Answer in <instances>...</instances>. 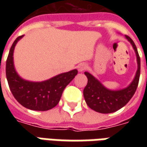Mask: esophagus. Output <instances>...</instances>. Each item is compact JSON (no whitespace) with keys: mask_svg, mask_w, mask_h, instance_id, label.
I'll use <instances>...</instances> for the list:
<instances>
[{"mask_svg":"<svg viewBox=\"0 0 147 147\" xmlns=\"http://www.w3.org/2000/svg\"><path fill=\"white\" fill-rule=\"evenodd\" d=\"M86 64H84V63H82V64H79V66H78V70L79 71H85L86 69Z\"/></svg>","mask_w":147,"mask_h":147,"instance_id":"obj_1","label":"esophagus"}]
</instances>
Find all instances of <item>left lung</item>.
I'll list each match as a JSON object with an SVG mask.
<instances>
[{
	"instance_id": "obj_1",
	"label": "left lung",
	"mask_w": 147,
	"mask_h": 147,
	"mask_svg": "<svg viewBox=\"0 0 147 147\" xmlns=\"http://www.w3.org/2000/svg\"><path fill=\"white\" fill-rule=\"evenodd\" d=\"M125 38L135 49L138 64V69L135 79L129 86L119 90H111L103 86L91 74L87 71L84 72L88 80L86 87L83 90L85 101L90 108L100 113H111L123 107L133 97L139 84L140 57L132 39L127 35H125Z\"/></svg>"
}]
</instances>
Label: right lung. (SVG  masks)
<instances>
[{"label": "right lung", "instance_id": "obj_1", "mask_svg": "<svg viewBox=\"0 0 147 147\" xmlns=\"http://www.w3.org/2000/svg\"><path fill=\"white\" fill-rule=\"evenodd\" d=\"M23 37L19 36L15 40L6 61L8 86L15 98L25 108L36 111L49 110L60 102L64 88L78 74V71L74 69L42 82H30L22 79L15 69L13 52L18 41Z\"/></svg>", "mask_w": 147, "mask_h": 147}]
</instances>
